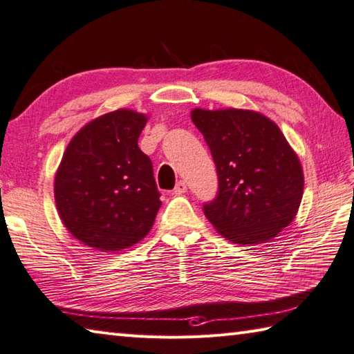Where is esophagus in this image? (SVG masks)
<instances>
[{"label":"esophagus","mask_w":354,"mask_h":354,"mask_svg":"<svg viewBox=\"0 0 354 354\" xmlns=\"http://www.w3.org/2000/svg\"><path fill=\"white\" fill-rule=\"evenodd\" d=\"M185 192H187V183L185 181H179L175 185V189H173V193H175V194H184Z\"/></svg>","instance_id":"34e87169"}]
</instances>
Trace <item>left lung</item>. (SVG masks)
I'll return each instance as SVG.
<instances>
[{"label": "left lung", "mask_w": 354, "mask_h": 354, "mask_svg": "<svg viewBox=\"0 0 354 354\" xmlns=\"http://www.w3.org/2000/svg\"><path fill=\"white\" fill-rule=\"evenodd\" d=\"M216 164L219 189L204 213L227 240L269 242L293 221L304 190L303 169L272 120L246 109H193Z\"/></svg>", "instance_id": "left-lung-1"}]
</instances>
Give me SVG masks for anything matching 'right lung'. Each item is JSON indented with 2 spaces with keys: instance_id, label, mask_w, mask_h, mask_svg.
I'll return each mask as SVG.
<instances>
[{
  "instance_id": "right-lung-1",
  "label": "right lung",
  "mask_w": 354,
  "mask_h": 354,
  "mask_svg": "<svg viewBox=\"0 0 354 354\" xmlns=\"http://www.w3.org/2000/svg\"><path fill=\"white\" fill-rule=\"evenodd\" d=\"M147 117L117 109L70 141L55 179L59 216L71 234L99 251L135 245L161 207L150 158L138 147Z\"/></svg>"
}]
</instances>
